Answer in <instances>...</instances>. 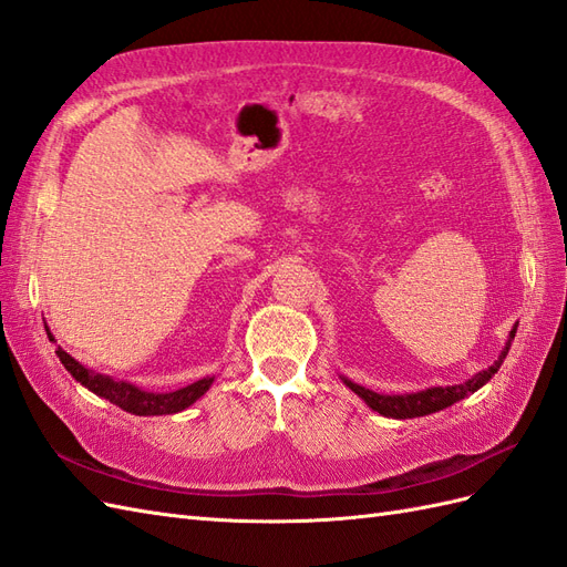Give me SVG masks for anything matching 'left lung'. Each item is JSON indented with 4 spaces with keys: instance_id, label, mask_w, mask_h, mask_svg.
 <instances>
[{
    "instance_id": "left-lung-1",
    "label": "left lung",
    "mask_w": 567,
    "mask_h": 567,
    "mask_svg": "<svg viewBox=\"0 0 567 567\" xmlns=\"http://www.w3.org/2000/svg\"><path fill=\"white\" fill-rule=\"evenodd\" d=\"M515 330H517V326L511 330V338H507L501 357H498L496 361H493V364H491L486 371L472 375L470 381H464V383H460V385L426 388V390H419V393H408V395H383V393H373V390H369V388H364V385H359V383H352L350 379H344V375H342V381H344L347 388L354 390V393H357L361 400H364L373 412H379V414H383V416H393V419L426 416V414H433V412L450 408V404H455V402L464 400L467 395L476 393V390L482 388V385H486V383L491 381V375L501 369L503 359L507 357V350H511L513 338H515Z\"/></svg>"
}]
</instances>
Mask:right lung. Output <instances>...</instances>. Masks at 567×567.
<instances>
[{"mask_svg":"<svg viewBox=\"0 0 567 567\" xmlns=\"http://www.w3.org/2000/svg\"><path fill=\"white\" fill-rule=\"evenodd\" d=\"M48 336H50V340H54L50 330H48ZM56 357H60L64 369L74 375L81 385L89 388L91 393L105 398L112 404L122 408L124 412H132L138 416L177 414V412L186 410L188 404H194L213 385V379H200L192 385L174 390V393H148V390H141L126 381H114L112 375H103V373L85 369L74 357L66 354L62 347H56Z\"/></svg>","mask_w":567,"mask_h":567,"instance_id":"1","label":"right lung"}]
</instances>
